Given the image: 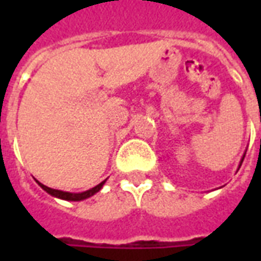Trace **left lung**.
I'll use <instances>...</instances> for the list:
<instances>
[{
  "instance_id": "1",
  "label": "left lung",
  "mask_w": 261,
  "mask_h": 261,
  "mask_svg": "<svg viewBox=\"0 0 261 261\" xmlns=\"http://www.w3.org/2000/svg\"><path fill=\"white\" fill-rule=\"evenodd\" d=\"M243 158H245V156H243ZM243 158H242V161H241V165H242V162H243ZM241 165H239V168H241Z\"/></svg>"
}]
</instances>
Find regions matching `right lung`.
Segmentation results:
<instances>
[{"label": "right lung", "instance_id": "add662e5", "mask_svg": "<svg viewBox=\"0 0 261 261\" xmlns=\"http://www.w3.org/2000/svg\"><path fill=\"white\" fill-rule=\"evenodd\" d=\"M105 181L106 180H103L102 183H99L97 186L92 187V189H89V190H86V192H82V193L61 192V190H56V189H50V187L44 186V185H42L40 181H37V183H39V186L42 187L43 190H46L48 194H51L53 197H57V198H61V200H68V201H81V200H85V198H89V197H92L93 194H96V193L103 187Z\"/></svg>", "mask_w": 261, "mask_h": 261}]
</instances>
